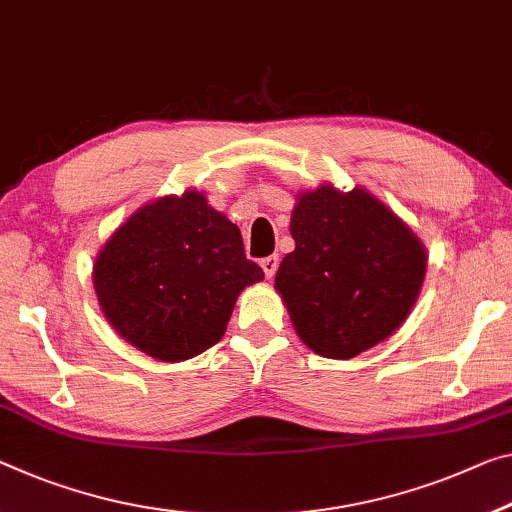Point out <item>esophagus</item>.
<instances>
[{
  "label": "esophagus",
  "mask_w": 512,
  "mask_h": 512,
  "mask_svg": "<svg viewBox=\"0 0 512 512\" xmlns=\"http://www.w3.org/2000/svg\"><path fill=\"white\" fill-rule=\"evenodd\" d=\"M261 267H263L265 277H267V279H272V277H274V274H277V267H279V258H277V256H267V258H263V261H261Z\"/></svg>",
  "instance_id": "esophagus-1"
}]
</instances>
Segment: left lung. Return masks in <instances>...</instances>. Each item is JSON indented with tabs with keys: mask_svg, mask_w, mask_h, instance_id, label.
Returning a JSON list of instances; mask_svg holds the SVG:
<instances>
[{
	"mask_svg": "<svg viewBox=\"0 0 512 512\" xmlns=\"http://www.w3.org/2000/svg\"><path fill=\"white\" fill-rule=\"evenodd\" d=\"M295 249L274 288L297 336L327 359H352L382 343L410 316L428 254L410 226L364 187L325 183L297 196Z\"/></svg>",
	"mask_w": 512,
	"mask_h": 512,
	"instance_id": "left-lung-1",
	"label": "left lung"
}]
</instances>
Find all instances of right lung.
<instances>
[{
    "mask_svg": "<svg viewBox=\"0 0 512 512\" xmlns=\"http://www.w3.org/2000/svg\"><path fill=\"white\" fill-rule=\"evenodd\" d=\"M263 281L240 229L187 190L148 201L100 247L98 304L116 334L144 355L185 361L224 336L238 295Z\"/></svg>",
    "mask_w": 512,
    "mask_h": 512,
    "instance_id": "obj_1",
    "label": "right lung"
}]
</instances>
